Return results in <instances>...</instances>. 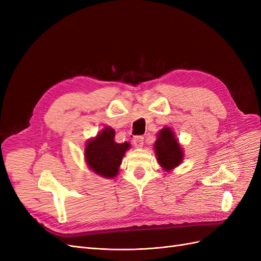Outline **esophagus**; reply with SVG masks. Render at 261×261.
Instances as JSON below:
<instances>
[{"mask_svg": "<svg viewBox=\"0 0 261 261\" xmlns=\"http://www.w3.org/2000/svg\"><path fill=\"white\" fill-rule=\"evenodd\" d=\"M133 143H134V146H135L136 148H141L144 146V137L143 136H135L133 139Z\"/></svg>", "mask_w": 261, "mask_h": 261, "instance_id": "obj_1", "label": "esophagus"}]
</instances>
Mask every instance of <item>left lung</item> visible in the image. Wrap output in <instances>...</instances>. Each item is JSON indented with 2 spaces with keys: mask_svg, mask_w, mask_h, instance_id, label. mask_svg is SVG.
I'll return each instance as SVG.
<instances>
[{
  "mask_svg": "<svg viewBox=\"0 0 261 261\" xmlns=\"http://www.w3.org/2000/svg\"><path fill=\"white\" fill-rule=\"evenodd\" d=\"M153 149L158 163L165 172H171L183 162L184 150L178 143L175 133L165 126L156 134Z\"/></svg>",
  "mask_w": 261,
  "mask_h": 261,
  "instance_id": "8db88e82",
  "label": "left lung"
}]
</instances>
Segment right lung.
I'll list each match as a JSON object with an SVG mask.
<instances>
[{"mask_svg":"<svg viewBox=\"0 0 261 261\" xmlns=\"http://www.w3.org/2000/svg\"><path fill=\"white\" fill-rule=\"evenodd\" d=\"M114 137L115 130L106 126L96 137L86 143L85 161L94 174L106 178H113L118 174L123 156L130 144L128 141L118 144Z\"/></svg>","mask_w":261,"mask_h":261,"instance_id":"right-lung-1","label":"right lung"}]
</instances>
